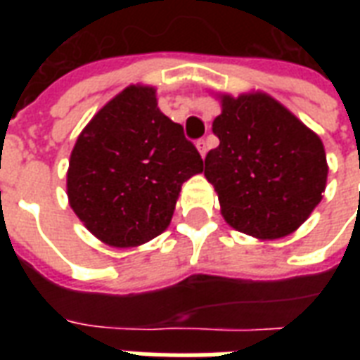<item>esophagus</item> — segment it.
Returning <instances> with one entry per match:
<instances>
[{"label": "esophagus", "instance_id": "34e87169", "mask_svg": "<svg viewBox=\"0 0 360 360\" xmlns=\"http://www.w3.org/2000/svg\"><path fill=\"white\" fill-rule=\"evenodd\" d=\"M196 147H198V151H200V155H202V157H205V153H207V141L198 140Z\"/></svg>", "mask_w": 360, "mask_h": 360}]
</instances>
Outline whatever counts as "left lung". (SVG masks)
I'll return each instance as SVG.
<instances>
[{
	"instance_id": "left-lung-1",
	"label": "left lung",
	"mask_w": 360,
	"mask_h": 360,
	"mask_svg": "<svg viewBox=\"0 0 360 360\" xmlns=\"http://www.w3.org/2000/svg\"><path fill=\"white\" fill-rule=\"evenodd\" d=\"M219 147L205 177L231 228L257 239L293 233L321 202L327 157L316 132L265 93L220 95Z\"/></svg>"
}]
</instances>
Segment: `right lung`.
Listing matches in <instances>:
<instances>
[{"instance_id": "add662e5", "label": "right lung", "mask_w": 360, "mask_h": 360, "mask_svg": "<svg viewBox=\"0 0 360 360\" xmlns=\"http://www.w3.org/2000/svg\"><path fill=\"white\" fill-rule=\"evenodd\" d=\"M155 87L129 86L98 110L70 153L67 196L76 217L115 248L160 236L181 185L203 160L183 127L158 110Z\"/></svg>"}]
</instances>
